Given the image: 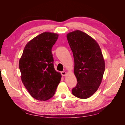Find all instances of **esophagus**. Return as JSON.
I'll list each match as a JSON object with an SVG mask.
<instances>
[{
  "label": "esophagus",
  "instance_id": "1",
  "mask_svg": "<svg viewBox=\"0 0 125 125\" xmlns=\"http://www.w3.org/2000/svg\"><path fill=\"white\" fill-rule=\"evenodd\" d=\"M61 74H62V76H65V75L67 74V73H66V71H62V72H61Z\"/></svg>",
  "mask_w": 125,
  "mask_h": 125
}]
</instances>
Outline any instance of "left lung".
<instances>
[{
  "label": "left lung",
  "instance_id": "8db88e82",
  "mask_svg": "<svg viewBox=\"0 0 125 125\" xmlns=\"http://www.w3.org/2000/svg\"><path fill=\"white\" fill-rule=\"evenodd\" d=\"M67 38L73 53L77 80L72 93L80 99H88L97 90L103 79L105 66L101 48L95 40L79 30L69 33Z\"/></svg>",
  "mask_w": 125,
  "mask_h": 125
}]
</instances>
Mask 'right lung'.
<instances>
[{"label":"right lung","instance_id":"obj_1","mask_svg":"<svg viewBox=\"0 0 125 125\" xmlns=\"http://www.w3.org/2000/svg\"><path fill=\"white\" fill-rule=\"evenodd\" d=\"M57 34L44 32L26 44L19 60L21 80L33 98L46 101L54 95L62 75L54 67L52 48Z\"/></svg>","mask_w":125,"mask_h":125}]
</instances>
